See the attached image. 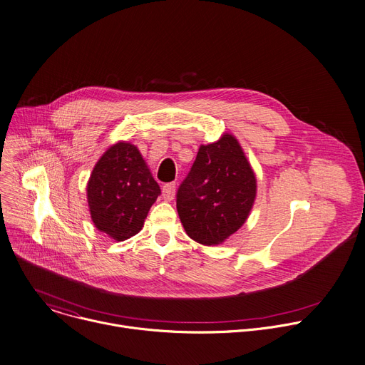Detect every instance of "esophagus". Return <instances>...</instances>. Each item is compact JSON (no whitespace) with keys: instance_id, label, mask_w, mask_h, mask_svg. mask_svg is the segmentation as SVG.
<instances>
[{"instance_id":"34e87169","label":"esophagus","mask_w":365,"mask_h":365,"mask_svg":"<svg viewBox=\"0 0 365 365\" xmlns=\"http://www.w3.org/2000/svg\"><path fill=\"white\" fill-rule=\"evenodd\" d=\"M175 192H176V183L172 182V183H166L163 187H162V195L166 200H172L175 197Z\"/></svg>"}]
</instances>
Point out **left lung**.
Listing matches in <instances>:
<instances>
[{
    "label": "left lung",
    "mask_w": 365,
    "mask_h": 365,
    "mask_svg": "<svg viewBox=\"0 0 365 365\" xmlns=\"http://www.w3.org/2000/svg\"><path fill=\"white\" fill-rule=\"evenodd\" d=\"M255 176L231 134L200 145L190 172L176 193L186 234L203 245H217L241 228L255 199Z\"/></svg>",
    "instance_id": "8db88e82"
}]
</instances>
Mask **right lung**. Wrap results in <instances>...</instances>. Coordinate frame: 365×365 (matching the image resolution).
<instances>
[{
	"mask_svg": "<svg viewBox=\"0 0 365 365\" xmlns=\"http://www.w3.org/2000/svg\"><path fill=\"white\" fill-rule=\"evenodd\" d=\"M86 192L95 227L117 241L141 230L151 205L162 193L138 148L124 141L102 154Z\"/></svg>",
	"mask_w": 365,
	"mask_h": 365,
	"instance_id": "right-lung-1",
	"label": "right lung"
}]
</instances>
